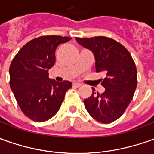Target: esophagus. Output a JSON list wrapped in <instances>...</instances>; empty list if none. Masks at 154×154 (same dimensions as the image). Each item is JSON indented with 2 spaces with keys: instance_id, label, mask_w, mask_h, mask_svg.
<instances>
[{
  "instance_id": "1",
  "label": "esophagus",
  "mask_w": 154,
  "mask_h": 154,
  "mask_svg": "<svg viewBox=\"0 0 154 154\" xmlns=\"http://www.w3.org/2000/svg\"><path fill=\"white\" fill-rule=\"evenodd\" d=\"M81 85H82V84L78 83V82H75V83H74V86H75V87H80Z\"/></svg>"
}]
</instances>
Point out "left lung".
Wrapping results in <instances>:
<instances>
[{
    "mask_svg": "<svg viewBox=\"0 0 154 154\" xmlns=\"http://www.w3.org/2000/svg\"><path fill=\"white\" fill-rule=\"evenodd\" d=\"M77 43L91 50L95 59V71L106 73L101 81L102 94L92 95L84 100L89 114L101 123H111L124 113L134 95L137 77L132 56L121 43L106 37L75 38Z\"/></svg>",
    "mask_w": 154,
    "mask_h": 154,
    "instance_id": "obj_1",
    "label": "left lung"
}]
</instances>
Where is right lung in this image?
<instances>
[{"label":"right lung","instance_id":"add662e5","mask_svg":"<svg viewBox=\"0 0 154 154\" xmlns=\"http://www.w3.org/2000/svg\"><path fill=\"white\" fill-rule=\"evenodd\" d=\"M71 38L43 36L31 40L19 50L9 69L10 86L22 111L35 122H45L58 112L72 83L48 78L54 65L55 50Z\"/></svg>","mask_w":154,"mask_h":154}]
</instances>
